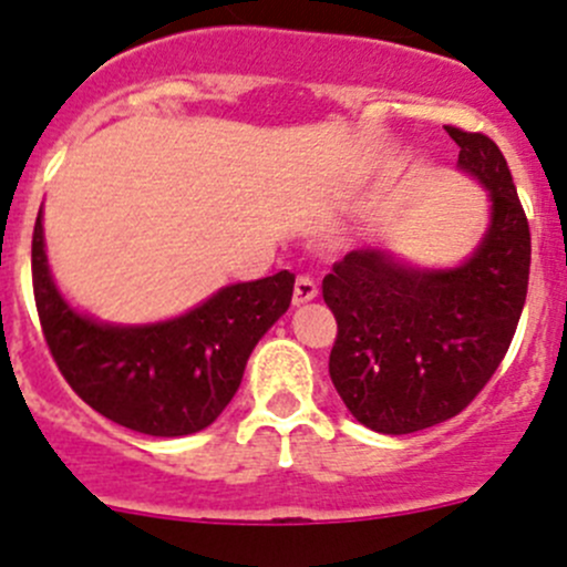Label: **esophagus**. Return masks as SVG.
<instances>
[{"mask_svg": "<svg viewBox=\"0 0 567 567\" xmlns=\"http://www.w3.org/2000/svg\"><path fill=\"white\" fill-rule=\"evenodd\" d=\"M318 296V285L312 277H299L296 279V288H293V305H307V301H312Z\"/></svg>", "mask_w": 567, "mask_h": 567, "instance_id": "1", "label": "esophagus"}]
</instances>
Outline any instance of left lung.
<instances>
[{"mask_svg":"<svg viewBox=\"0 0 567 567\" xmlns=\"http://www.w3.org/2000/svg\"><path fill=\"white\" fill-rule=\"evenodd\" d=\"M458 167L488 188L491 227L458 268L416 271L353 249L323 277L337 318L329 375L364 427L414 433L461 414L511 348L527 301L529 221L505 156L480 131L444 125Z\"/></svg>","mask_w":567,"mask_h":567,"instance_id":"left-lung-1","label":"left lung"}]
</instances>
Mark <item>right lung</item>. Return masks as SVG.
Masks as SVG:
<instances>
[{"instance_id":"1","label":"right lung","mask_w":567,"mask_h":567,"mask_svg":"<svg viewBox=\"0 0 567 567\" xmlns=\"http://www.w3.org/2000/svg\"><path fill=\"white\" fill-rule=\"evenodd\" d=\"M296 277L279 271L227 285L186 316L153 326H109L79 316L56 290L32 233V290L45 346L71 390L106 420L147 436H188L225 411L251 348L293 299Z\"/></svg>"}]
</instances>
